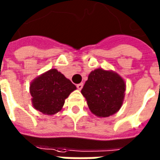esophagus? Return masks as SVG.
Listing matches in <instances>:
<instances>
[{
	"label": "esophagus",
	"instance_id": "1",
	"mask_svg": "<svg viewBox=\"0 0 160 160\" xmlns=\"http://www.w3.org/2000/svg\"><path fill=\"white\" fill-rule=\"evenodd\" d=\"M83 88V83H80V84H77V88L79 90H81Z\"/></svg>",
	"mask_w": 160,
	"mask_h": 160
}]
</instances>
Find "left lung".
<instances>
[{
	"mask_svg": "<svg viewBox=\"0 0 160 160\" xmlns=\"http://www.w3.org/2000/svg\"><path fill=\"white\" fill-rule=\"evenodd\" d=\"M125 83L116 72L96 69L91 72L81 94L89 109L99 117H108L117 113L122 104Z\"/></svg>",
	"mask_w": 160,
	"mask_h": 160,
	"instance_id": "1",
	"label": "left lung"
}]
</instances>
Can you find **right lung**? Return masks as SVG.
Wrapping results in <instances>:
<instances>
[{
  "label": "right lung",
  "instance_id": "obj_1",
  "mask_svg": "<svg viewBox=\"0 0 160 160\" xmlns=\"http://www.w3.org/2000/svg\"><path fill=\"white\" fill-rule=\"evenodd\" d=\"M75 89V85L60 72L51 69L31 82L30 92L36 109L43 114L54 115L61 109L65 100Z\"/></svg>",
  "mask_w": 160,
  "mask_h": 160
}]
</instances>
